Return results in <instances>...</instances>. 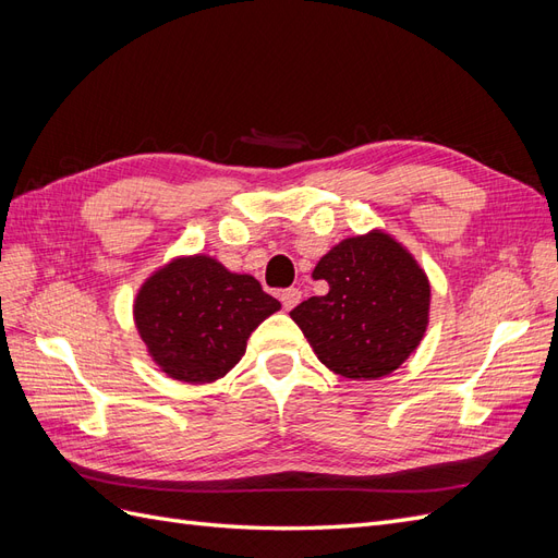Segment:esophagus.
I'll return each instance as SVG.
<instances>
[{
  "label": "esophagus",
  "instance_id": "1",
  "mask_svg": "<svg viewBox=\"0 0 558 558\" xmlns=\"http://www.w3.org/2000/svg\"><path fill=\"white\" fill-rule=\"evenodd\" d=\"M300 300H302L300 289H286V291H281V305H283L286 312H291Z\"/></svg>",
  "mask_w": 558,
  "mask_h": 558
}]
</instances>
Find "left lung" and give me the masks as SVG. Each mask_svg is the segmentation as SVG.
<instances>
[{"instance_id": "8db88e82", "label": "left lung", "mask_w": 558, "mask_h": 558, "mask_svg": "<svg viewBox=\"0 0 558 558\" xmlns=\"http://www.w3.org/2000/svg\"><path fill=\"white\" fill-rule=\"evenodd\" d=\"M328 281L291 312L316 359L347 379L391 375L428 328L430 283L424 267L396 238L369 230L342 240L312 272Z\"/></svg>"}]
</instances>
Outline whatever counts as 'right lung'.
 Returning a JSON list of instances; mask_svg holds the SVG:
<instances>
[{
    "label": "right lung",
    "instance_id": "right-lung-1",
    "mask_svg": "<svg viewBox=\"0 0 558 558\" xmlns=\"http://www.w3.org/2000/svg\"><path fill=\"white\" fill-rule=\"evenodd\" d=\"M279 310L256 277L195 253L156 269L137 291L132 316L167 377L209 384L242 361L251 332Z\"/></svg>",
    "mask_w": 558,
    "mask_h": 558
}]
</instances>
